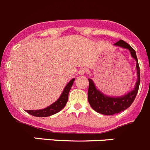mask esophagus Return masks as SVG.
Masks as SVG:
<instances>
[{
    "label": "esophagus",
    "mask_w": 150,
    "mask_h": 150,
    "mask_svg": "<svg viewBox=\"0 0 150 150\" xmlns=\"http://www.w3.org/2000/svg\"><path fill=\"white\" fill-rule=\"evenodd\" d=\"M86 72H87V69L85 68H80V69H79V71H78V73H79V75H84V74H85Z\"/></svg>",
    "instance_id": "34e87169"
}]
</instances>
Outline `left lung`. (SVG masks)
<instances>
[{
	"mask_svg": "<svg viewBox=\"0 0 150 150\" xmlns=\"http://www.w3.org/2000/svg\"><path fill=\"white\" fill-rule=\"evenodd\" d=\"M117 46H120L122 48H127L129 50L132 57L136 60V68L137 75H138V80H137L135 87L133 91L128 93L127 95L123 96L122 97H109L104 95L99 90L96 89L92 79H88L89 81V88L88 92V99L90 105L92 107L93 109L97 112L107 115H114V114L119 113L122 111L127 109L132 104L135 100L136 95L138 93L139 85H140V68L138 62V58L136 56L135 51L125 41L120 40L114 44Z\"/></svg>",
	"mask_w": 150,
	"mask_h": 150,
	"instance_id": "left-lung-1",
	"label": "left lung"
}]
</instances>
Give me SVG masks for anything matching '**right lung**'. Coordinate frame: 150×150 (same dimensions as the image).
<instances>
[{
    "instance_id": "obj_1",
    "label": "right lung",
    "mask_w": 150,
    "mask_h": 150,
    "mask_svg": "<svg viewBox=\"0 0 150 150\" xmlns=\"http://www.w3.org/2000/svg\"><path fill=\"white\" fill-rule=\"evenodd\" d=\"M74 80H75V79H72L68 82V84L66 85L65 89H64L60 97L54 104H52L50 106H48V108H44L42 110H26V112L28 113H29L30 115L37 117L50 116V115H54V114L59 112L65 106L67 102H68V93H69V91L71 90V87H72Z\"/></svg>"
}]
</instances>
